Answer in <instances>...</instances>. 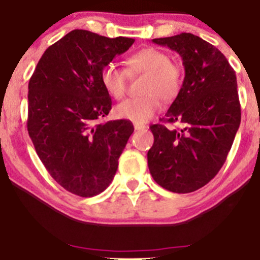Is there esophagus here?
<instances>
[{"instance_id":"1","label":"esophagus","mask_w":260,"mask_h":260,"mask_svg":"<svg viewBox=\"0 0 260 260\" xmlns=\"http://www.w3.org/2000/svg\"><path fill=\"white\" fill-rule=\"evenodd\" d=\"M146 126L145 124H141V123H134V129L136 131H143V129H146Z\"/></svg>"}]
</instances>
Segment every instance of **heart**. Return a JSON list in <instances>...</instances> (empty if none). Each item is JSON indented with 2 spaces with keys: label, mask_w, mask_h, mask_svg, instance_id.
<instances>
[{
  "label": "heart",
  "mask_w": 260,
  "mask_h": 260,
  "mask_svg": "<svg viewBox=\"0 0 260 260\" xmlns=\"http://www.w3.org/2000/svg\"><path fill=\"white\" fill-rule=\"evenodd\" d=\"M138 74L147 75L144 86L146 94L121 102L115 108V115L120 119L144 123L162 109V98L170 102L177 97L182 87L183 72L181 66L170 61L166 51L145 48L128 57L127 70L116 63L107 64L101 74L102 85L108 94L120 100L126 93L128 75Z\"/></svg>",
  "instance_id": "heart-1"
}]
</instances>
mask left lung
<instances>
[{
  "label": "left lung",
  "instance_id": "obj_1",
  "mask_svg": "<svg viewBox=\"0 0 260 260\" xmlns=\"http://www.w3.org/2000/svg\"><path fill=\"white\" fill-rule=\"evenodd\" d=\"M182 58L185 79L160 121L181 122V131L151 124L153 145L147 166L153 180L174 193L202 188L224 164L241 121L236 75L224 55L192 34L152 39Z\"/></svg>",
  "mask_w": 260,
  "mask_h": 260
}]
</instances>
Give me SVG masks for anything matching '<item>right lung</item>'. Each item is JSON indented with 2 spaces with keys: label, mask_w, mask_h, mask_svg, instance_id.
<instances>
[{
  "label": "right lung",
  "mask_w": 260,
  "mask_h": 260,
  "mask_svg": "<svg viewBox=\"0 0 260 260\" xmlns=\"http://www.w3.org/2000/svg\"><path fill=\"white\" fill-rule=\"evenodd\" d=\"M133 38L73 29L44 51L28 83V136L52 179L80 197L113 181L134 127L129 120L98 123L111 109L101 74Z\"/></svg>",
  "instance_id": "add662e5"
}]
</instances>
